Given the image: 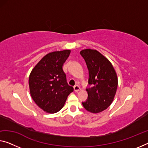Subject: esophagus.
Masks as SVG:
<instances>
[{"label":"esophagus","mask_w":148,"mask_h":148,"mask_svg":"<svg viewBox=\"0 0 148 148\" xmlns=\"http://www.w3.org/2000/svg\"><path fill=\"white\" fill-rule=\"evenodd\" d=\"M80 89H81V88H80V87H79V85L74 86V90L75 92H78L79 90H80Z\"/></svg>","instance_id":"34e87169"}]
</instances>
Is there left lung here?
I'll use <instances>...</instances> for the list:
<instances>
[{"label":"left lung","mask_w":148,"mask_h":148,"mask_svg":"<svg viewBox=\"0 0 148 148\" xmlns=\"http://www.w3.org/2000/svg\"><path fill=\"white\" fill-rule=\"evenodd\" d=\"M88 70L87 100L82 102L86 110L99 113L106 110L115 96L118 79L112 65L105 57L95 49L81 51Z\"/></svg>","instance_id":"obj_1"}]
</instances>
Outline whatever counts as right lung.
Returning a JSON list of instances; mask_svg holds the SVG:
<instances>
[{
    "label": "right lung",
    "instance_id": "right-lung-1",
    "mask_svg": "<svg viewBox=\"0 0 148 148\" xmlns=\"http://www.w3.org/2000/svg\"><path fill=\"white\" fill-rule=\"evenodd\" d=\"M71 51L51 52L44 56L32 71L29 87L32 98L45 112L60 111L73 87L68 85L63 65Z\"/></svg>",
    "mask_w": 148,
    "mask_h": 148
}]
</instances>
